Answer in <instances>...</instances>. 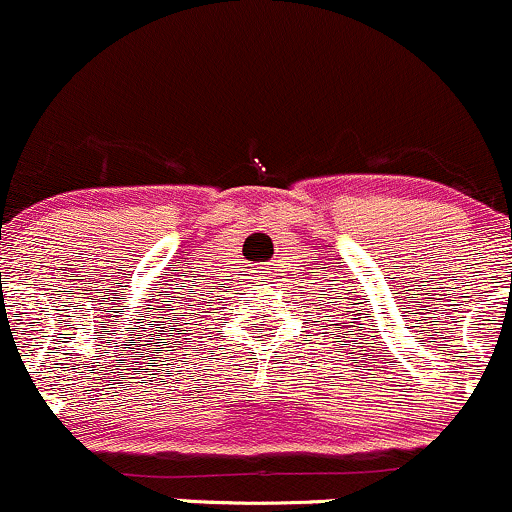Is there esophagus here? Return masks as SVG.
<instances>
[{
	"mask_svg": "<svg viewBox=\"0 0 512 512\" xmlns=\"http://www.w3.org/2000/svg\"><path fill=\"white\" fill-rule=\"evenodd\" d=\"M265 269H267V267H255V269H252V274H255V279H267Z\"/></svg>",
	"mask_w": 512,
	"mask_h": 512,
	"instance_id": "1",
	"label": "esophagus"
}]
</instances>
